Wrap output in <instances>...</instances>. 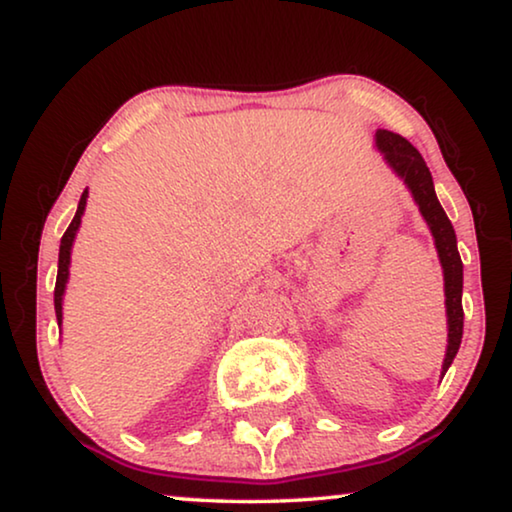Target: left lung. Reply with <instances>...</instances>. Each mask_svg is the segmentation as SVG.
Here are the masks:
<instances>
[{"instance_id":"1","label":"left lung","mask_w":512,"mask_h":512,"mask_svg":"<svg viewBox=\"0 0 512 512\" xmlns=\"http://www.w3.org/2000/svg\"><path fill=\"white\" fill-rule=\"evenodd\" d=\"M375 147L384 154L386 165L398 174L414 197L418 211L430 227L434 248H437L441 269H444V294H446V317H448V347L441 365V375L451 368L453 358L457 356L462 342V326H464V310H462V259L457 253L455 230L448 220L446 211L441 209L434 193V183L430 167L425 165L423 156L414 149V144L404 140L402 135L391 131L375 133Z\"/></svg>"}]
</instances>
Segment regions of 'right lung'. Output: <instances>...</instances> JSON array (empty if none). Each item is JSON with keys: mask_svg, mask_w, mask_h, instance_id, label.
<instances>
[{"mask_svg": "<svg viewBox=\"0 0 512 512\" xmlns=\"http://www.w3.org/2000/svg\"><path fill=\"white\" fill-rule=\"evenodd\" d=\"M87 197H89V190L85 188V193H82V197H80L78 211H75L71 225H68V230L64 232V236H61V243H59V264H57V285H55V312H57V324H59V329H61V317H64V312H61V303H64V292H66V282H68V266H71V250H73L75 236H78V230H80L82 216H85Z\"/></svg>", "mask_w": 512, "mask_h": 512, "instance_id": "add662e5", "label": "right lung"}]
</instances>
